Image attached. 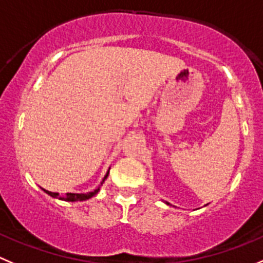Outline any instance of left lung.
<instances>
[{
  "label": "left lung",
  "instance_id": "left-lung-1",
  "mask_svg": "<svg viewBox=\"0 0 263 263\" xmlns=\"http://www.w3.org/2000/svg\"><path fill=\"white\" fill-rule=\"evenodd\" d=\"M165 202H166V204H167V205H171V204H169V202H167V201H165Z\"/></svg>",
  "mask_w": 263,
  "mask_h": 263
}]
</instances>
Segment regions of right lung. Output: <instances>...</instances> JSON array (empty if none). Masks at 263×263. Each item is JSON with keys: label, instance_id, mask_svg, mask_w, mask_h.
<instances>
[{"label": "right lung", "instance_id": "right-lung-1", "mask_svg": "<svg viewBox=\"0 0 263 263\" xmlns=\"http://www.w3.org/2000/svg\"><path fill=\"white\" fill-rule=\"evenodd\" d=\"M108 174H109V169H108V171H107L106 176H104V178H103V181L101 182V186H102V184H103V182L107 179ZM101 186L97 187V189L94 190V191L86 192V194H72V192H68V194L64 195L63 197L59 196L58 192H51V191H47V190H44V189H42V191L46 192V194L49 195V196L54 197V199H58V197H59V199H63V200H66V201H84V200L90 199V197H92V196H94V195L98 194L99 190H101Z\"/></svg>", "mask_w": 263, "mask_h": 263}]
</instances>
